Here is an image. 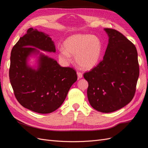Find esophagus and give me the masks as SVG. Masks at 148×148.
Wrapping results in <instances>:
<instances>
[{
  "label": "esophagus",
  "mask_w": 148,
  "mask_h": 148,
  "mask_svg": "<svg viewBox=\"0 0 148 148\" xmlns=\"http://www.w3.org/2000/svg\"><path fill=\"white\" fill-rule=\"evenodd\" d=\"M77 76H78V79H80V78H82L83 77V74L82 73H80V72H78V71H77Z\"/></svg>",
  "instance_id": "esophagus-1"
}]
</instances>
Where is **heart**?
I'll list each match as a JSON object with an SVG mask.
<instances>
[{"instance_id":"1","label":"heart","mask_w":148,"mask_h":148,"mask_svg":"<svg viewBox=\"0 0 148 148\" xmlns=\"http://www.w3.org/2000/svg\"><path fill=\"white\" fill-rule=\"evenodd\" d=\"M64 47L59 50V59L68 64L71 61V56H75L77 64L85 70L92 69L97 65L102 52L99 38L86 34L71 36L64 41Z\"/></svg>"}]
</instances>
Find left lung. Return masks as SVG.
<instances>
[{
    "label": "left lung",
    "mask_w": 148,
    "mask_h": 148,
    "mask_svg": "<svg viewBox=\"0 0 148 148\" xmlns=\"http://www.w3.org/2000/svg\"><path fill=\"white\" fill-rule=\"evenodd\" d=\"M104 30L109 42L103 60L83 76L89 84V104L97 111L109 113L132 100L140 70L135 45L117 30Z\"/></svg>",
    "instance_id": "1"
}]
</instances>
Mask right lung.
<instances>
[{
    "label": "right lung",
    "instance_id": "obj_1",
    "mask_svg": "<svg viewBox=\"0 0 148 148\" xmlns=\"http://www.w3.org/2000/svg\"><path fill=\"white\" fill-rule=\"evenodd\" d=\"M39 50L55 53L54 42L49 35L31 28L12 48L9 78L22 106L39 114H49L63 104L77 75L73 69L61 66ZM32 56L36 57L34 66L29 64Z\"/></svg>",
    "mask_w": 148,
    "mask_h": 148
}]
</instances>
